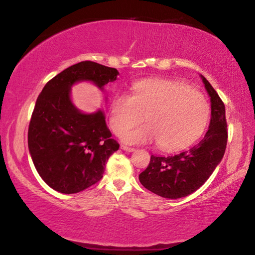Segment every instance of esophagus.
Here are the masks:
<instances>
[{"mask_svg": "<svg viewBox=\"0 0 255 255\" xmlns=\"http://www.w3.org/2000/svg\"><path fill=\"white\" fill-rule=\"evenodd\" d=\"M121 149H123L125 151H128V152H133V151H135V148H133V147H128V146H125V144H122V146H121Z\"/></svg>", "mask_w": 255, "mask_h": 255, "instance_id": "34e87169", "label": "esophagus"}]
</instances>
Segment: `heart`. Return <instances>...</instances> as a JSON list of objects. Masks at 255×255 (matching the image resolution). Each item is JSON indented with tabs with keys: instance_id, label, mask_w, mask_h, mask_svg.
<instances>
[{
	"instance_id": "heart-1",
	"label": "heart",
	"mask_w": 255,
	"mask_h": 255,
	"mask_svg": "<svg viewBox=\"0 0 255 255\" xmlns=\"http://www.w3.org/2000/svg\"><path fill=\"white\" fill-rule=\"evenodd\" d=\"M133 90V95L117 93L109 112V125L117 135L138 125L146 115L147 125L123 134L128 143L157 140L164 150H181L193 143L207 126L208 103L189 86L150 79L137 82Z\"/></svg>"
}]
</instances>
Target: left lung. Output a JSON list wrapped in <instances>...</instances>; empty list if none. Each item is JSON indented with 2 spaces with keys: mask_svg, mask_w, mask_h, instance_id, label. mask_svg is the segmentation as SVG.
<instances>
[{
  "mask_svg": "<svg viewBox=\"0 0 255 255\" xmlns=\"http://www.w3.org/2000/svg\"><path fill=\"white\" fill-rule=\"evenodd\" d=\"M202 78L211 100V121L204 138L173 156L151 155L148 167L139 175L144 188L165 198L184 197L201 188L225 152L228 123L224 103L209 81Z\"/></svg>",
  "mask_w": 255,
  "mask_h": 255,
  "instance_id": "obj_1",
  "label": "left lung"
}]
</instances>
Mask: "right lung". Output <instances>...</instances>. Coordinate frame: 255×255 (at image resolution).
<instances>
[{
	"label": "right lung",
	"mask_w": 255,
	"mask_h": 255,
	"mask_svg": "<svg viewBox=\"0 0 255 255\" xmlns=\"http://www.w3.org/2000/svg\"><path fill=\"white\" fill-rule=\"evenodd\" d=\"M114 67L82 61L58 74L39 93L27 130V144L37 173L50 188L78 193L99 182L108 157L119 149L104 114L85 115L70 99L71 87L91 80L103 89L118 75Z\"/></svg>",
	"instance_id": "add662e5"
}]
</instances>
